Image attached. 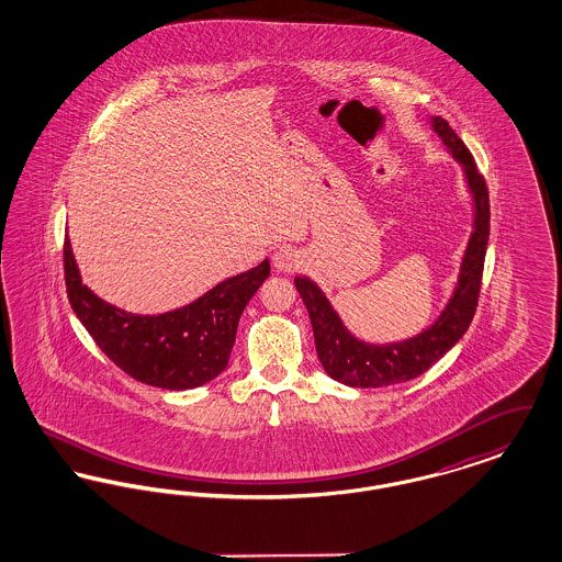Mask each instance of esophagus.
<instances>
[{"label": "esophagus", "mask_w": 562, "mask_h": 562, "mask_svg": "<svg viewBox=\"0 0 562 562\" xmlns=\"http://www.w3.org/2000/svg\"><path fill=\"white\" fill-rule=\"evenodd\" d=\"M301 263H303V259H301L299 250H294L291 246H284L273 255V268L278 271H284V273L296 271L301 268Z\"/></svg>", "instance_id": "1"}]
</instances>
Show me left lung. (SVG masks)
<instances>
[{
    "mask_svg": "<svg viewBox=\"0 0 562 562\" xmlns=\"http://www.w3.org/2000/svg\"><path fill=\"white\" fill-rule=\"evenodd\" d=\"M431 126L442 138L447 149L453 154L454 160L463 166L476 211L474 232L463 255L453 296L449 299L440 318L426 330H422L417 337H411L406 341L387 346L364 344L349 333L337 312L330 307L328 299L310 278H294V286L312 321L316 351L324 371L335 381L351 387L396 385L426 373L434 362H438L463 337L476 314L491 227L488 191L470 149L449 126V122L436 115L431 117Z\"/></svg>",
    "mask_w": 562,
    "mask_h": 562,
    "instance_id": "obj_1",
    "label": "left lung"
}]
</instances>
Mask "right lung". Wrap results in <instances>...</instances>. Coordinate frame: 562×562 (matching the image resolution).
<instances>
[{
	"label": "right lung",
	"mask_w": 562,
	"mask_h": 562,
	"mask_svg": "<svg viewBox=\"0 0 562 562\" xmlns=\"http://www.w3.org/2000/svg\"><path fill=\"white\" fill-rule=\"evenodd\" d=\"M63 255L67 296L90 337L124 373L161 390L200 387L227 369L241 312L269 276L266 259L186 307L136 316L103 301L81 282L67 238Z\"/></svg>",
	"instance_id": "1"
}]
</instances>
